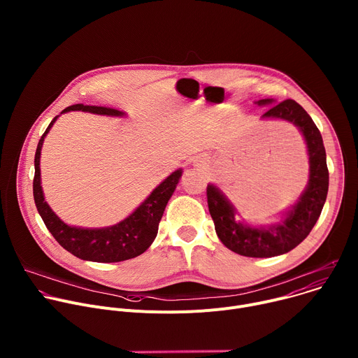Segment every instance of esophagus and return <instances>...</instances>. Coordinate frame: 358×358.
<instances>
[{
  "instance_id": "1",
  "label": "esophagus",
  "mask_w": 358,
  "mask_h": 358,
  "mask_svg": "<svg viewBox=\"0 0 358 358\" xmlns=\"http://www.w3.org/2000/svg\"><path fill=\"white\" fill-rule=\"evenodd\" d=\"M194 167H196V169H203V167H206V159H202V157H196L194 162Z\"/></svg>"
}]
</instances>
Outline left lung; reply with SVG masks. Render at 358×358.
<instances>
[{
    "label": "left lung",
    "mask_w": 358,
    "mask_h": 358,
    "mask_svg": "<svg viewBox=\"0 0 358 358\" xmlns=\"http://www.w3.org/2000/svg\"><path fill=\"white\" fill-rule=\"evenodd\" d=\"M257 105L272 106L262 119L292 123L301 133L309 156L308 185L294 206L283 211L278 222L269 225H252L236 220V208L215 184H208L207 196L215 232L228 249L242 257L272 258L296 248L313 229L327 198L329 170L322 134L299 103L287 99L276 105L273 99H261Z\"/></svg>",
    "instance_id": "left-lung-1"
}]
</instances>
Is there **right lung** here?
Listing matches in <instances>:
<instances>
[{
  "instance_id": "right-lung-1",
  "label": "right lung",
  "mask_w": 358,
  "mask_h": 358,
  "mask_svg": "<svg viewBox=\"0 0 358 358\" xmlns=\"http://www.w3.org/2000/svg\"><path fill=\"white\" fill-rule=\"evenodd\" d=\"M71 110L89 112L93 115H103L112 117H123L124 112L103 108V106H87V105H72L61 112V115ZM55 116L49 123L48 129L42 134L36 152H35V177H34V199L36 210L45 222L48 231L54 235L61 246L75 255L76 258L90 262H122L138 257L145 252L152 241L157 236L159 222L164 214L166 206L177 188V184L182 176V170L178 169L163 180L151 194L140 203V206L120 222L103 227V228H82L65 224L45 201L42 185H41V150L46 134L50 127L61 116Z\"/></svg>"
}]
</instances>
